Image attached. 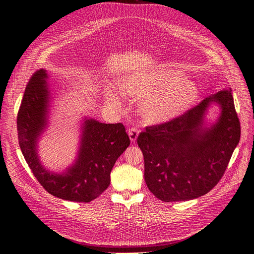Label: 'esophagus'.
Instances as JSON below:
<instances>
[{"label": "esophagus", "instance_id": "obj_1", "mask_svg": "<svg viewBox=\"0 0 254 254\" xmlns=\"http://www.w3.org/2000/svg\"><path fill=\"white\" fill-rule=\"evenodd\" d=\"M137 135H138V130L137 128L135 127H131L128 129V136H129V139L131 141H134L136 138H137Z\"/></svg>", "mask_w": 254, "mask_h": 254}]
</instances>
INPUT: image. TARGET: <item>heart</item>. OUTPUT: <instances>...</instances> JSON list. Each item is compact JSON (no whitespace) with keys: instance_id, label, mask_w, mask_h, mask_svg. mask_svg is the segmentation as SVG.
<instances>
[{"instance_id":"b5f03b06","label":"heart","mask_w":254,"mask_h":254,"mask_svg":"<svg viewBox=\"0 0 254 254\" xmlns=\"http://www.w3.org/2000/svg\"><path fill=\"white\" fill-rule=\"evenodd\" d=\"M182 79L179 71L163 69L150 74L131 75L124 81L122 89L127 95L142 97L140 115L149 123L159 124L184 114L196 101L197 85ZM112 101L117 102L115 98Z\"/></svg>"}]
</instances>
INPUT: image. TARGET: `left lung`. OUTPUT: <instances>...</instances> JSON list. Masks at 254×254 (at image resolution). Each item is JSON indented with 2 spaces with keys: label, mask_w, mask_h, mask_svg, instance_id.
<instances>
[{
  "label": "left lung",
  "mask_w": 254,
  "mask_h": 254,
  "mask_svg": "<svg viewBox=\"0 0 254 254\" xmlns=\"http://www.w3.org/2000/svg\"><path fill=\"white\" fill-rule=\"evenodd\" d=\"M215 102L222 114L210 128L203 119ZM240 139L231 88L217 92L168 123L147 127L137 136L149 190L164 202L193 200L218 182Z\"/></svg>",
  "instance_id": "left-lung-1"
}]
</instances>
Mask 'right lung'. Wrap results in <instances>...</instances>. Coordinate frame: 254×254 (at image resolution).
<instances>
[{
	"mask_svg": "<svg viewBox=\"0 0 254 254\" xmlns=\"http://www.w3.org/2000/svg\"><path fill=\"white\" fill-rule=\"evenodd\" d=\"M47 72L40 69L30 78L19 108L17 129L22 154L35 178L51 195L73 202H90L111 183V172L129 146L123 124L86 119L75 163L63 173L44 168L37 152L38 139L48 124L50 90Z\"/></svg>",
	"mask_w": 254,
	"mask_h": 254,
	"instance_id": "add662e5",
	"label": "right lung"
}]
</instances>
